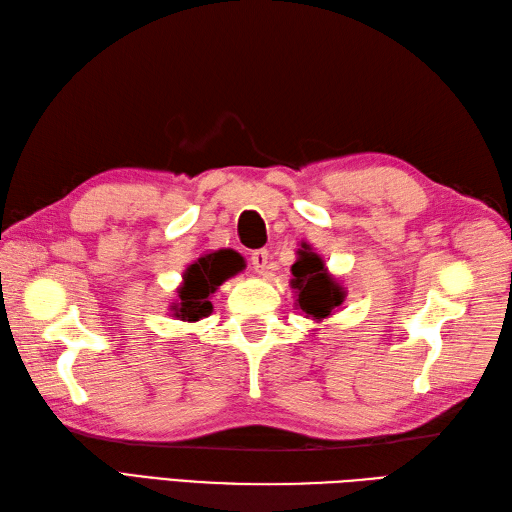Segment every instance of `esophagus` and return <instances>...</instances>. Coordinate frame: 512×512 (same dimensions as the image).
<instances>
[{
	"label": "esophagus",
	"mask_w": 512,
	"mask_h": 512,
	"mask_svg": "<svg viewBox=\"0 0 512 512\" xmlns=\"http://www.w3.org/2000/svg\"><path fill=\"white\" fill-rule=\"evenodd\" d=\"M268 264H270V253L266 251V248H259V251H255L251 255V266L255 272L264 274L268 270Z\"/></svg>",
	"instance_id": "obj_1"
}]
</instances>
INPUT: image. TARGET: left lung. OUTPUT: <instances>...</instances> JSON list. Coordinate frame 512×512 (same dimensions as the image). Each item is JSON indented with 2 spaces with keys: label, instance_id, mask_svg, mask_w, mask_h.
<instances>
[{
  "label": "left lung",
  "instance_id": "left-lung-1",
  "mask_svg": "<svg viewBox=\"0 0 512 512\" xmlns=\"http://www.w3.org/2000/svg\"><path fill=\"white\" fill-rule=\"evenodd\" d=\"M292 274L294 279L290 283L296 290V307L303 309L307 318L320 322L333 316L337 307H342L346 290L326 270L320 255L300 251L298 261L292 266Z\"/></svg>",
  "mask_w": 512,
  "mask_h": 512
}]
</instances>
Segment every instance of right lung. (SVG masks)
Masks as SVG:
<instances>
[{"mask_svg":"<svg viewBox=\"0 0 512 512\" xmlns=\"http://www.w3.org/2000/svg\"><path fill=\"white\" fill-rule=\"evenodd\" d=\"M242 257L231 251H216L199 257L183 272L179 300L173 303V316L183 322H199L212 313V296L218 287L240 270Z\"/></svg>","mask_w":512,"mask_h":512,"instance_id":"right-lung-1","label":"right lung"}]
</instances>
